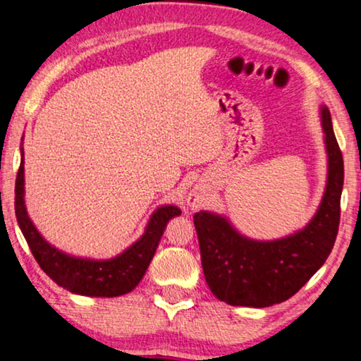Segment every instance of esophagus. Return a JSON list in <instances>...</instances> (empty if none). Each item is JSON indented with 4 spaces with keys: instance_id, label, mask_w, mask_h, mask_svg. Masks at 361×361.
Returning <instances> with one entry per match:
<instances>
[{
    "instance_id": "esophagus-1",
    "label": "esophagus",
    "mask_w": 361,
    "mask_h": 361,
    "mask_svg": "<svg viewBox=\"0 0 361 361\" xmlns=\"http://www.w3.org/2000/svg\"><path fill=\"white\" fill-rule=\"evenodd\" d=\"M207 203V190L200 185H195L190 190L189 195H187V205H189L192 210H198Z\"/></svg>"
}]
</instances>
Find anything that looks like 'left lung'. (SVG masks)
Wrapping results in <instances>:
<instances>
[{"label": "left lung", "instance_id": "8db88e82", "mask_svg": "<svg viewBox=\"0 0 361 361\" xmlns=\"http://www.w3.org/2000/svg\"><path fill=\"white\" fill-rule=\"evenodd\" d=\"M327 180L314 216L293 234L259 241L244 236L226 216L193 215L202 267L212 293L231 306L267 307L293 296L319 270L336 243L341 221L343 159L331 112L321 106Z\"/></svg>", "mask_w": 361, "mask_h": 361}]
</instances>
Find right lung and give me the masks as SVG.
<instances>
[{"label":"right lung","instance_id":"1","mask_svg":"<svg viewBox=\"0 0 361 361\" xmlns=\"http://www.w3.org/2000/svg\"><path fill=\"white\" fill-rule=\"evenodd\" d=\"M14 192V210L18 224L40 269L59 286L82 296L114 298L135 290L154 257L156 247L169 219L180 215V208L176 205H161L151 213L142 238L125 249L122 254L106 260L76 257L45 241L27 215L24 200L23 148H20V166Z\"/></svg>","mask_w":361,"mask_h":361}]
</instances>
